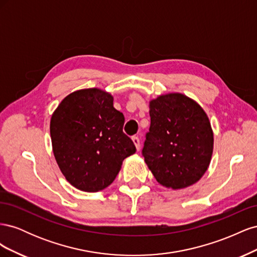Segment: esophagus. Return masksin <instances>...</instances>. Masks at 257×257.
Masks as SVG:
<instances>
[{
    "mask_svg": "<svg viewBox=\"0 0 257 257\" xmlns=\"http://www.w3.org/2000/svg\"><path fill=\"white\" fill-rule=\"evenodd\" d=\"M132 141H133V143H134V145H135V147H136V149H137V151H138L139 148H141V141H139V138L136 137V136H134L133 138H132Z\"/></svg>",
    "mask_w": 257,
    "mask_h": 257,
    "instance_id": "obj_1",
    "label": "esophagus"
}]
</instances>
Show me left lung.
<instances>
[{
    "instance_id": "8db88e82",
    "label": "left lung",
    "mask_w": 257,
    "mask_h": 257,
    "mask_svg": "<svg viewBox=\"0 0 257 257\" xmlns=\"http://www.w3.org/2000/svg\"><path fill=\"white\" fill-rule=\"evenodd\" d=\"M151 125L143 155L157 181L181 190L205 175L213 152V131L201 106L182 93L149 102Z\"/></svg>"
}]
</instances>
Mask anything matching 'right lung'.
<instances>
[{"label":"right lung","instance_id":"obj_1","mask_svg":"<svg viewBox=\"0 0 257 257\" xmlns=\"http://www.w3.org/2000/svg\"><path fill=\"white\" fill-rule=\"evenodd\" d=\"M124 115L113 96L98 88L65 96L50 119L52 151L61 173L76 189L98 192L110 185L136 148L123 133Z\"/></svg>","mask_w":257,"mask_h":257}]
</instances>
